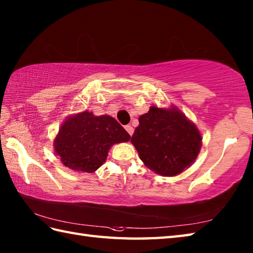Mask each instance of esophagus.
<instances>
[{"label":"esophagus","mask_w":253,"mask_h":253,"mask_svg":"<svg viewBox=\"0 0 253 253\" xmlns=\"http://www.w3.org/2000/svg\"><path fill=\"white\" fill-rule=\"evenodd\" d=\"M125 129H126V131L129 133L130 136H132V133H133V128H132V126H130V125H127V126H125Z\"/></svg>","instance_id":"34e87169"}]
</instances>
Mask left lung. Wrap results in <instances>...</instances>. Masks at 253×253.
<instances>
[{
	"instance_id": "8db88e82",
	"label": "left lung",
	"mask_w": 253,
	"mask_h": 253,
	"mask_svg": "<svg viewBox=\"0 0 253 253\" xmlns=\"http://www.w3.org/2000/svg\"><path fill=\"white\" fill-rule=\"evenodd\" d=\"M131 143L150 169L162 176H176L195 162L202 137L177 107L151 106L139 117Z\"/></svg>"
}]
</instances>
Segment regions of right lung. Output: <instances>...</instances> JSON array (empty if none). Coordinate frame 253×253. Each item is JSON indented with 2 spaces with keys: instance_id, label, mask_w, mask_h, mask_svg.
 Segmentation results:
<instances>
[{
  "instance_id": "add662e5",
  "label": "right lung",
  "mask_w": 253,
  "mask_h": 253,
  "mask_svg": "<svg viewBox=\"0 0 253 253\" xmlns=\"http://www.w3.org/2000/svg\"><path fill=\"white\" fill-rule=\"evenodd\" d=\"M130 136L114 117L84 111L66 118L54 140L55 153L66 168L93 173L105 162L113 144Z\"/></svg>"
}]
</instances>
